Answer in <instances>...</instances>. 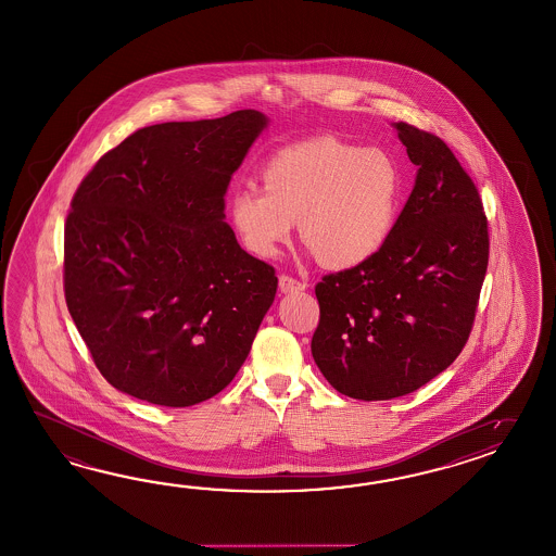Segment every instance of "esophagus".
I'll return each instance as SVG.
<instances>
[{
  "mask_svg": "<svg viewBox=\"0 0 556 556\" xmlns=\"http://www.w3.org/2000/svg\"><path fill=\"white\" fill-rule=\"evenodd\" d=\"M278 286H280V292H282V294H294V292H302V290H306V282H300L296 278L286 276V274L280 276Z\"/></svg>",
  "mask_w": 556,
  "mask_h": 556,
  "instance_id": "esophagus-1",
  "label": "esophagus"
}]
</instances>
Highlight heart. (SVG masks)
I'll list each match as a JSON object with an SVG mask.
<instances>
[{
	"label": "heart",
	"mask_w": 556,
	"mask_h": 556,
	"mask_svg": "<svg viewBox=\"0 0 556 556\" xmlns=\"http://www.w3.org/2000/svg\"><path fill=\"white\" fill-rule=\"evenodd\" d=\"M264 190L230 195L228 218L248 252L274 258L292 238L323 264L349 270L375 258L396 228L404 174L382 148L312 138L271 154L260 169Z\"/></svg>",
	"instance_id": "obj_1"
}]
</instances>
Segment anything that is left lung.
Segmentation results:
<instances>
[{
  "label": "left lung",
  "instance_id": "obj_1",
  "mask_svg": "<svg viewBox=\"0 0 556 556\" xmlns=\"http://www.w3.org/2000/svg\"><path fill=\"white\" fill-rule=\"evenodd\" d=\"M416 169L413 194L375 258L324 276L312 356L356 401L425 387L465 349L489 266L477 186L437 136L392 124Z\"/></svg>",
  "mask_w": 556,
  "mask_h": 556
}]
</instances>
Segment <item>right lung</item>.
<instances>
[{
  "instance_id": "obj_1",
  "label": "right lung",
  "mask_w": 556,
  "mask_h": 556,
  "mask_svg": "<svg viewBox=\"0 0 556 556\" xmlns=\"http://www.w3.org/2000/svg\"><path fill=\"white\" fill-rule=\"evenodd\" d=\"M258 110L138 129L79 184L65 222L67 311L105 380L184 408L228 387L278 278L240 248L224 194L268 128Z\"/></svg>"
}]
</instances>
